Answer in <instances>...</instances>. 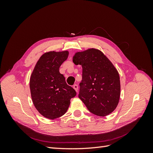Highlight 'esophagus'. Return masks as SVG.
Here are the masks:
<instances>
[{
    "mask_svg": "<svg viewBox=\"0 0 153 153\" xmlns=\"http://www.w3.org/2000/svg\"><path fill=\"white\" fill-rule=\"evenodd\" d=\"M73 89H75L76 92H78V85H76V84H75L73 85Z\"/></svg>",
    "mask_w": 153,
    "mask_h": 153,
    "instance_id": "1",
    "label": "esophagus"
}]
</instances>
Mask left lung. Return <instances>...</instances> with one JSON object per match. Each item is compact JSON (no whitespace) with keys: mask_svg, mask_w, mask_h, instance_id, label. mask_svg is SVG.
Instances as JSON below:
<instances>
[{"mask_svg":"<svg viewBox=\"0 0 153 153\" xmlns=\"http://www.w3.org/2000/svg\"><path fill=\"white\" fill-rule=\"evenodd\" d=\"M73 61L82 67L79 98L91 113L104 117L118 105L121 84L118 71L101 51L91 48L74 55Z\"/></svg>","mask_w":153,"mask_h":153,"instance_id":"8db88e82","label":"left lung"}]
</instances>
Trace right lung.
Instances as JSON below:
<instances>
[{
    "label": "right lung",
    "mask_w": 153,
    "mask_h": 153,
    "mask_svg": "<svg viewBox=\"0 0 153 153\" xmlns=\"http://www.w3.org/2000/svg\"><path fill=\"white\" fill-rule=\"evenodd\" d=\"M68 51L49 52L41 56L30 79L31 97L36 108L46 118L55 119L66 112L70 100L76 95L68 85L59 68L68 57Z\"/></svg>",
    "instance_id": "obj_1"
}]
</instances>
